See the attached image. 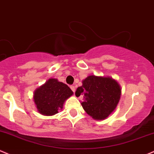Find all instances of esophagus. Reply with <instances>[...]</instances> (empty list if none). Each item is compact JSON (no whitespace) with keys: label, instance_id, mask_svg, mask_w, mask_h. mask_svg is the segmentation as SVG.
Returning a JSON list of instances; mask_svg holds the SVG:
<instances>
[{"label":"esophagus","instance_id":"34e87169","mask_svg":"<svg viewBox=\"0 0 154 154\" xmlns=\"http://www.w3.org/2000/svg\"><path fill=\"white\" fill-rule=\"evenodd\" d=\"M70 89H71V90L73 91V92H75V86H70Z\"/></svg>","mask_w":154,"mask_h":154}]
</instances>
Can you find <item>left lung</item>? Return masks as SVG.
Listing matches in <instances>:
<instances>
[{"label": "left lung", "mask_w": 154, "mask_h": 154, "mask_svg": "<svg viewBox=\"0 0 154 154\" xmlns=\"http://www.w3.org/2000/svg\"><path fill=\"white\" fill-rule=\"evenodd\" d=\"M78 87L75 95H84L82 105L84 110L93 119H106L114 110L121 97L118 83L111 78L88 76Z\"/></svg>", "instance_id": "obj_1"}]
</instances>
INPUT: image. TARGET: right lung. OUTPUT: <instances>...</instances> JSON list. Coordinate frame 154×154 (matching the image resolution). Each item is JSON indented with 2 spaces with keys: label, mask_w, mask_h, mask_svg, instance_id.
Listing matches in <instances>:
<instances>
[{
  "label": "right lung",
  "mask_w": 154,
  "mask_h": 154,
  "mask_svg": "<svg viewBox=\"0 0 154 154\" xmlns=\"http://www.w3.org/2000/svg\"><path fill=\"white\" fill-rule=\"evenodd\" d=\"M72 94L68 85L50 79L34 93V101L38 110L43 115L52 116L63 108V103Z\"/></svg>",
  "instance_id": "right-lung-1"
}]
</instances>
